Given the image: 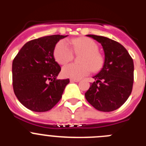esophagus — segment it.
Here are the masks:
<instances>
[{"label": "esophagus", "instance_id": "34e87169", "mask_svg": "<svg viewBox=\"0 0 146 146\" xmlns=\"http://www.w3.org/2000/svg\"><path fill=\"white\" fill-rule=\"evenodd\" d=\"M71 82H80V80H77V79H70Z\"/></svg>", "mask_w": 146, "mask_h": 146}]
</instances>
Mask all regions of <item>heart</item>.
I'll return each mask as SVG.
<instances>
[{
    "mask_svg": "<svg viewBox=\"0 0 146 146\" xmlns=\"http://www.w3.org/2000/svg\"><path fill=\"white\" fill-rule=\"evenodd\" d=\"M70 44L66 40H61L56 44L54 50V56L59 64L69 63L73 58V49L77 54H82L80 63L77 65L70 64L62 69V74L65 77L79 80L87 76L91 72L100 69L103 64L102 55L98 52V45L91 38L81 37L70 41Z\"/></svg>",
    "mask_w": 146,
    "mask_h": 146,
    "instance_id": "obj_1",
    "label": "heart"
}]
</instances>
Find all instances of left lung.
<instances>
[{
	"mask_svg": "<svg viewBox=\"0 0 146 146\" xmlns=\"http://www.w3.org/2000/svg\"><path fill=\"white\" fill-rule=\"evenodd\" d=\"M101 44L104 53L102 69L93 78L96 81L85 94L95 109L102 112L115 110L127 100L132 91L134 63L123 45L101 36L88 34Z\"/></svg>",
	"mask_w": 146,
	"mask_h": 146,
	"instance_id": "obj_1",
	"label": "left lung"
}]
</instances>
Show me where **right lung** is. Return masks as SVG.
Listing matches in <instances>:
<instances>
[{
  "label": "right lung",
  "mask_w": 146,
  "mask_h": 146,
  "mask_svg": "<svg viewBox=\"0 0 146 146\" xmlns=\"http://www.w3.org/2000/svg\"><path fill=\"white\" fill-rule=\"evenodd\" d=\"M67 36L31 40L23 45L13 60L14 92L20 103L32 111L52 109L69 84V79H56L61 69L53 55L56 44Z\"/></svg>",
  "instance_id": "add662e5"
}]
</instances>
